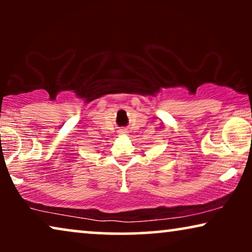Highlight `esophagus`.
I'll list each match as a JSON object with an SVG mask.
<instances>
[{
  "mask_svg": "<svg viewBox=\"0 0 252 252\" xmlns=\"http://www.w3.org/2000/svg\"><path fill=\"white\" fill-rule=\"evenodd\" d=\"M118 133L120 134V135H124V134L128 133V130H127V128H120V129L118 130Z\"/></svg>",
  "mask_w": 252,
  "mask_h": 252,
  "instance_id": "1",
  "label": "esophagus"
}]
</instances>
